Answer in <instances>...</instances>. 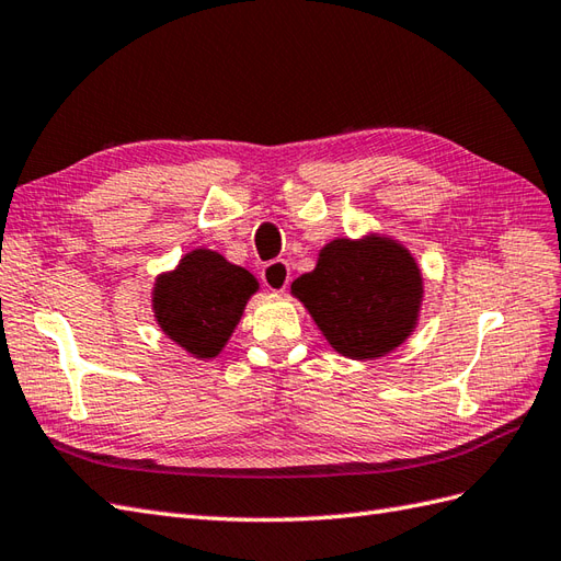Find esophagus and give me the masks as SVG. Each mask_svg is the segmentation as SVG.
<instances>
[{
  "label": "esophagus",
  "mask_w": 561,
  "mask_h": 561,
  "mask_svg": "<svg viewBox=\"0 0 561 561\" xmlns=\"http://www.w3.org/2000/svg\"><path fill=\"white\" fill-rule=\"evenodd\" d=\"M261 277H263V284L267 286L270 291L284 294L286 289H289L291 270H289V265H286L284 261H272V263H267V265L263 267Z\"/></svg>",
  "instance_id": "34e87169"
}]
</instances>
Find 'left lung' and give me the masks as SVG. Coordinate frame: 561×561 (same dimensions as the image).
Listing matches in <instances>:
<instances>
[{
  "label": "left lung",
  "mask_w": 561,
  "mask_h": 561,
  "mask_svg": "<svg viewBox=\"0 0 561 561\" xmlns=\"http://www.w3.org/2000/svg\"><path fill=\"white\" fill-rule=\"evenodd\" d=\"M291 294L339 355L379 360L417 329L424 275L403 241L367 232L324 243L318 265L291 284Z\"/></svg>",
  "instance_id": "left-lung-1"
}]
</instances>
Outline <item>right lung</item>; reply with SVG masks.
<instances>
[{
  "mask_svg": "<svg viewBox=\"0 0 561 561\" xmlns=\"http://www.w3.org/2000/svg\"><path fill=\"white\" fill-rule=\"evenodd\" d=\"M261 284L247 267L213 249H192L151 286V310L161 332L196 360H213L232 339Z\"/></svg>",
  "mask_w": 561,
  "mask_h": 561,
  "instance_id": "1",
  "label": "right lung"
}]
</instances>
